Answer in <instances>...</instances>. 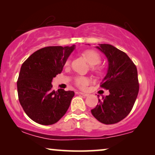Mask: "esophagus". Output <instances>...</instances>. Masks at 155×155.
<instances>
[{"instance_id":"esophagus-1","label":"esophagus","mask_w":155,"mask_h":155,"mask_svg":"<svg viewBox=\"0 0 155 155\" xmlns=\"http://www.w3.org/2000/svg\"><path fill=\"white\" fill-rule=\"evenodd\" d=\"M79 94H80L82 96H84V97H88V96H89V94L83 93V92H79Z\"/></svg>"}]
</instances>
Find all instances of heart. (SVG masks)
I'll return each mask as SVG.
<instances>
[{
  "instance_id": "b5f03b06",
  "label": "heart",
  "mask_w": 155,
  "mask_h": 155,
  "mask_svg": "<svg viewBox=\"0 0 155 155\" xmlns=\"http://www.w3.org/2000/svg\"><path fill=\"white\" fill-rule=\"evenodd\" d=\"M83 55L90 65L95 66L97 65V64L100 63L101 57L100 56H99V54H98L96 51L87 50L83 53ZM65 64L66 65H68V64H69V60L68 59L66 61ZM94 69L96 70V71H98V70H99V68H94ZM75 82L78 87L81 88H84L87 85L88 83H89V80H88L87 78L84 77V76H80V77L76 78Z\"/></svg>"
}]
</instances>
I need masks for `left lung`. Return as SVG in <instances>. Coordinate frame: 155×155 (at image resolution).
<instances>
[{
    "mask_svg": "<svg viewBox=\"0 0 155 155\" xmlns=\"http://www.w3.org/2000/svg\"><path fill=\"white\" fill-rule=\"evenodd\" d=\"M108 60V69L101 87L108 89L109 94L99 99L91 114L98 121L112 124L130 114L139 92L137 69L124 52L110 44L96 46Z\"/></svg>",
    "mask_w": 155,
    "mask_h": 155,
    "instance_id": "8db88e82",
    "label": "left lung"
}]
</instances>
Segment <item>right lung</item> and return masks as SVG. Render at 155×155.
I'll list each match as a JSON object with an SVG mask.
<instances>
[{"label": "right lung", "instance_id": "obj_1", "mask_svg": "<svg viewBox=\"0 0 155 155\" xmlns=\"http://www.w3.org/2000/svg\"><path fill=\"white\" fill-rule=\"evenodd\" d=\"M75 48L48 46L31 55L23 62L17 81L18 99L29 118L42 125L55 124L67 111L73 91L52 90L53 78L61 74Z\"/></svg>", "mask_w": 155, "mask_h": 155}]
</instances>
